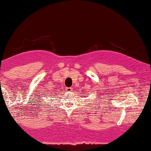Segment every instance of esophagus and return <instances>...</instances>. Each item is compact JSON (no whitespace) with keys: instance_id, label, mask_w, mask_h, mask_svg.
Returning a JSON list of instances; mask_svg holds the SVG:
<instances>
[{"instance_id":"34e87169","label":"esophagus","mask_w":151,"mask_h":151,"mask_svg":"<svg viewBox=\"0 0 151 151\" xmlns=\"http://www.w3.org/2000/svg\"><path fill=\"white\" fill-rule=\"evenodd\" d=\"M72 90H73L72 88H66V89H65V90H66V92H68V93L71 92Z\"/></svg>"}]
</instances>
